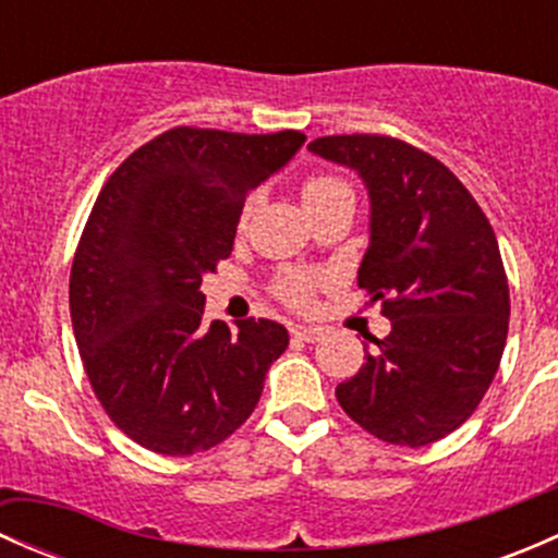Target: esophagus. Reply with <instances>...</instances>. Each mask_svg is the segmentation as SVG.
I'll list each match as a JSON object with an SVG mask.
<instances>
[{
	"label": "esophagus",
	"mask_w": 558,
	"mask_h": 558,
	"mask_svg": "<svg viewBox=\"0 0 558 558\" xmlns=\"http://www.w3.org/2000/svg\"><path fill=\"white\" fill-rule=\"evenodd\" d=\"M291 335L302 342H318L324 337V329L320 326H305V324H296L291 326Z\"/></svg>",
	"instance_id": "obj_1"
}]
</instances>
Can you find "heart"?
<instances>
[{
  "instance_id": "heart-1",
  "label": "heart",
  "mask_w": 558,
  "mask_h": 558,
  "mask_svg": "<svg viewBox=\"0 0 558 558\" xmlns=\"http://www.w3.org/2000/svg\"><path fill=\"white\" fill-rule=\"evenodd\" d=\"M337 194H351L345 180L335 178V174H313V178L305 180L302 185V202L305 207H315L320 202L331 199ZM253 207H256V194H251L243 202V210H240L238 227L245 229L247 221L253 216ZM320 283V275L307 272V269H283V272L275 278V294L286 302L289 307H296V311H307L315 300V289Z\"/></svg>"
}]
</instances>
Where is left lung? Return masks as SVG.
<instances>
[{
  "instance_id": "obj_1",
  "label": "left lung",
  "mask_w": 558,
  "mask_h": 558,
  "mask_svg": "<svg viewBox=\"0 0 558 558\" xmlns=\"http://www.w3.org/2000/svg\"><path fill=\"white\" fill-rule=\"evenodd\" d=\"M307 148L359 172L369 191V247L359 289L391 320L364 348L337 402L391 446L421 448L459 429L499 369L510 291L497 234L442 161L386 134H335Z\"/></svg>"
}]
</instances>
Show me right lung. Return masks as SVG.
I'll use <instances>...</instances> for the list:
<instances>
[{
	"instance_id": "add662e5",
	"label": "right lung",
	"mask_w": 558,
	"mask_h": 558,
	"mask_svg": "<svg viewBox=\"0 0 558 558\" xmlns=\"http://www.w3.org/2000/svg\"><path fill=\"white\" fill-rule=\"evenodd\" d=\"M305 134L174 126L107 178L77 243L70 315L94 393L137 446L191 456L227 440L256 408L286 326L205 324L202 278L229 258L245 194Z\"/></svg>"
}]
</instances>
